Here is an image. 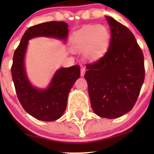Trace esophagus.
I'll use <instances>...</instances> for the list:
<instances>
[{"mask_svg":"<svg viewBox=\"0 0 154 154\" xmlns=\"http://www.w3.org/2000/svg\"><path fill=\"white\" fill-rule=\"evenodd\" d=\"M85 73H86V68L81 67V68H80V74H81L82 77H83V76H84Z\"/></svg>","mask_w":154,"mask_h":154,"instance_id":"esophagus-1","label":"esophagus"}]
</instances>
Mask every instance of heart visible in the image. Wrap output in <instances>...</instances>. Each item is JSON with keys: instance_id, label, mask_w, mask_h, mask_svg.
I'll return each mask as SVG.
<instances>
[{"instance_id": "b5f03b06", "label": "heart", "mask_w": 154, "mask_h": 154, "mask_svg": "<svg viewBox=\"0 0 154 154\" xmlns=\"http://www.w3.org/2000/svg\"><path fill=\"white\" fill-rule=\"evenodd\" d=\"M110 33L103 24L86 25L71 37V46L76 51H83L85 59L94 62L106 54L109 45Z\"/></svg>"}]
</instances>
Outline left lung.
<instances>
[{
  "label": "left lung",
  "mask_w": 154,
  "mask_h": 154,
  "mask_svg": "<svg viewBox=\"0 0 154 154\" xmlns=\"http://www.w3.org/2000/svg\"><path fill=\"white\" fill-rule=\"evenodd\" d=\"M111 31L104 56L86 66L85 74L91 108L97 116L116 119L132 109L144 80L143 53L131 31L105 16Z\"/></svg>",
  "instance_id": "obj_1"
}]
</instances>
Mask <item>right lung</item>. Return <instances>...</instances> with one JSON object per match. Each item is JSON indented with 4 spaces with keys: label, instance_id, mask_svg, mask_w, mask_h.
Here are the masks:
<instances>
[{
    "label": "right lung",
    "instance_id": "obj_1",
    "mask_svg": "<svg viewBox=\"0 0 154 154\" xmlns=\"http://www.w3.org/2000/svg\"><path fill=\"white\" fill-rule=\"evenodd\" d=\"M68 27L64 21H50L30 27L24 32L14 53L12 77L17 96L24 110L38 120L54 122L63 116L70 90L80 76V68L79 66L60 68L46 88L33 86L29 81L25 66L29 40L47 37L66 43Z\"/></svg>",
    "mask_w": 154,
    "mask_h": 154
}]
</instances>
